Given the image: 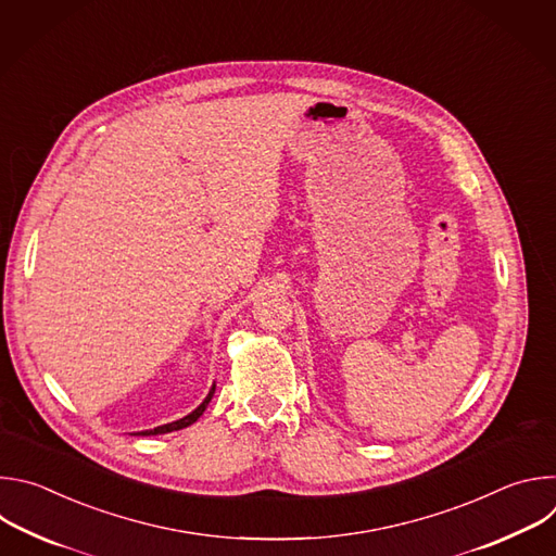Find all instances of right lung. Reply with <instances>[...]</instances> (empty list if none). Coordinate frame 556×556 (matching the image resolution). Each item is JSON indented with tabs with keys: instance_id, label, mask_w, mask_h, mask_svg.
I'll use <instances>...</instances> for the list:
<instances>
[{
	"instance_id": "right-lung-1",
	"label": "right lung",
	"mask_w": 556,
	"mask_h": 556,
	"mask_svg": "<svg viewBox=\"0 0 556 556\" xmlns=\"http://www.w3.org/2000/svg\"><path fill=\"white\" fill-rule=\"evenodd\" d=\"M213 393H215V384L211 387V391H208L206 399L202 401V405H200L198 409H193L189 416H185V418H180V420H176V422L163 425V427H155V429H147V431L134 433V435H161V433H172V431H178V429H185V427L193 425V422H195V420H198V418L204 414V409L208 407V403H211V399H213Z\"/></svg>"
}]
</instances>
